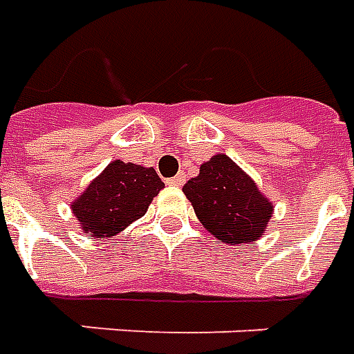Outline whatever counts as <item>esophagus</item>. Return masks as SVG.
I'll return each instance as SVG.
<instances>
[{"instance_id":"obj_1","label":"esophagus","mask_w":354,"mask_h":354,"mask_svg":"<svg viewBox=\"0 0 354 354\" xmlns=\"http://www.w3.org/2000/svg\"><path fill=\"white\" fill-rule=\"evenodd\" d=\"M185 181H187V175L185 173H179V175H175L173 179H169V185H173V187H183L185 185Z\"/></svg>"}]
</instances>
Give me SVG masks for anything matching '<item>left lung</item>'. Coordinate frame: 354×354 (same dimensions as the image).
Returning <instances> with one entry per match:
<instances>
[{"label":"left lung","instance_id":"1","mask_svg":"<svg viewBox=\"0 0 354 354\" xmlns=\"http://www.w3.org/2000/svg\"><path fill=\"white\" fill-rule=\"evenodd\" d=\"M183 192L204 229L230 245L257 242L274 212L270 198L227 154H215L200 165Z\"/></svg>","mask_w":354,"mask_h":354}]
</instances>
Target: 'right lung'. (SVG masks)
<instances>
[{"instance_id": "obj_1", "label": "right lung", "mask_w": 354, "mask_h": 354, "mask_svg": "<svg viewBox=\"0 0 354 354\" xmlns=\"http://www.w3.org/2000/svg\"><path fill=\"white\" fill-rule=\"evenodd\" d=\"M162 189L154 167L114 160L70 202V209L82 232L104 240L141 219Z\"/></svg>"}]
</instances>
